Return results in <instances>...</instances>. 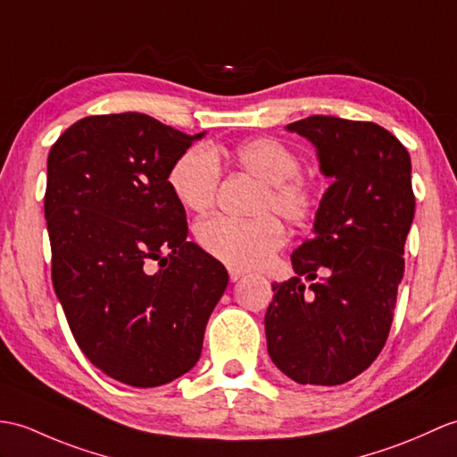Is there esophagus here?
<instances>
[{
	"mask_svg": "<svg viewBox=\"0 0 457 457\" xmlns=\"http://www.w3.org/2000/svg\"><path fill=\"white\" fill-rule=\"evenodd\" d=\"M243 277H245V272H243V270H239V269H229V280H231V282H237V280L243 278Z\"/></svg>",
	"mask_w": 457,
	"mask_h": 457,
	"instance_id": "obj_1",
	"label": "esophagus"
}]
</instances>
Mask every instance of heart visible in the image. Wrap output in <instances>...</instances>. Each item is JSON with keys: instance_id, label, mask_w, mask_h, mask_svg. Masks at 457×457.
<instances>
[{"instance_id": "obj_1", "label": "heart", "mask_w": 457, "mask_h": 457, "mask_svg": "<svg viewBox=\"0 0 457 457\" xmlns=\"http://www.w3.org/2000/svg\"><path fill=\"white\" fill-rule=\"evenodd\" d=\"M231 159L243 171L262 180L254 212L274 210L282 218L300 221L317 206V190L300 177L302 159L274 137H254L239 144ZM169 188L177 203L190 212H204L216 198L220 163L206 145L180 154L169 171ZM286 233L277 216L259 214L249 220L210 216L196 224V241L212 257L233 269H254L284 245Z\"/></svg>"}]
</instances>
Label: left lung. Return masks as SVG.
<instances>
[{"label":"left lung","instance_id":"8db88e82","mask_svg":"<svg viewBox=\"0 0 457 457\" xmlns=\"http://www.w3.org/2000/svg\"><path fill=\"white\" fill-rule=\"evenodd\" d=\"M286 130L313 144L320 171L333 183L315 212L312 239L292 253L295 277L272 284L267 348L298 384L338 386L374 362L394 321L415 218L411 157L374 122L315 114ZM300 276L312 280L307 291Z\"/></svg>","mask_w":457,"mask_h":457}]
</instances>
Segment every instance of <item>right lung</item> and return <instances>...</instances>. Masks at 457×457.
I'll list each match as a JSON object with an SVG mask.
<instances>
[{
  "mask_svg": "<svg viewBox=\"0 0 457 457\" xmlns=\"http://www.w3.org/2000/svg\"><path fill=\"white\" fill-rule=\"evenodd\" d=\"M188 136L142 112L87 116L48 154L45 216L52 282L81 353L134 387L193 368L228 270L187 241L169 188Z\"/></svg>",
  "mask_w": 457,
  "mask_h": 457,
  "instance_id": "1",
  "label": "right lung"
}]
</instances>
